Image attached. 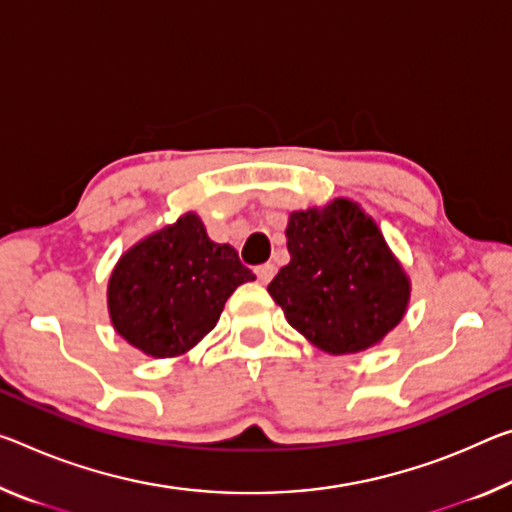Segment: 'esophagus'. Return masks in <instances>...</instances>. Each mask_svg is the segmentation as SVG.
Returning <instances> with one entry per match:
<instances>
[{
	"instance_id": "1",
	"label": "esophagus",
	"mask_w": 512,
	"mask_h": 512,
	"mask_svg": "<svg viewBox=\"0 0 512 512\" xmlns=\"http://www.w3.org/2000/svg\"><path fill=\"white\" fill-rule=\"evenodd\" d=\"M255 275H257V280L262 282V285H269V282L273 280V275H275V266H273V264H262V266H257V269H255Z\"/></svg>"
}]
</instances>
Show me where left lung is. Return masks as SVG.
<instances>
[{
    "instance_id": "obj_1",
    "label": "left lung",
    "mask_w": 512,
    "mask_h": 512,
    "mask_svg": "<svg viewBox=\"0 0 512 512\" xmlns=\"http://www.w3.org/2000/svg\"><path fill=\"white\" fill-rule=\"evenodd\" d=\"M285 234L291 262L269 294L307 342L332 355L360 353L399 326L410 280L358 202L294 212Z\"/></svg>"
}]
</instances>
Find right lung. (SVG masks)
Instances as JSON below:
<instances>
[{"label":"right lung","mask_w":512,"mask_h":512,"mask_svg":"<svg viewBox=\"0 0 512 512\" xmlns=\"http://www.w3.org/2000/svg\"><path fill=\"white\" fill-rule=\"evenodd\" d=\"M255 275L237 250L207 237L198 214L150 234L118 259L107 289L113 328L152 358H175L221 319L225 300Z\"/></svg>","instance_id":"right-lung-1"}]
</instances>
